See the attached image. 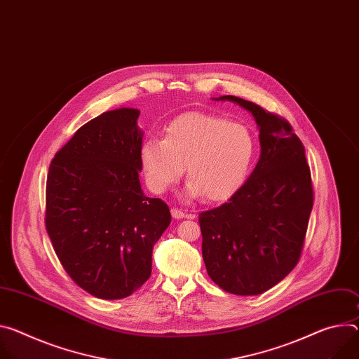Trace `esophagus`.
I'll use <instances>...</instances> for the list:
<instances>
[{"instance_id": "34e87169", "label": "esophagus", "mask_w": 359, "mask_h": 359, "mask_svg": "<svg viewBox=\"0 0 359 359\" xmlns=\"http://www.w3.org/2000/svg\"><path fill=\"white\" fill-rule=\"evenodd\" d=\"M172 216L175 217V219H183V217H193V215H186L183 210H180V209H176V208H173L172 209Z\"/></svg>"}]
</instances>
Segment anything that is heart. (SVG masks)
Listing matches in <instances>:
<instances>
[{"instance_id":"heart-1","label":"heart","mask_w":359,"mask_h":359,"mask_svg":"<svg viewBox=\"0 0 359 359\" xmlns=\"http://www.w3.org/2000/svg\"><path fill=\"white\" fill-rule=\"evenodd\" d=\"M255 151V137L246 126L216 114L189 113L172 120L163 139L144 140L139 160L153 193L176 184L186 165L187 196L203 194L209 202H223L245 183Z\"/></svg>"}]
</instances>
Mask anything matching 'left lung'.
Here are the masks:
<instances>
[{"mask_svg": "<svg viewBox=\"0 0 359 359\" xmlns=\"http://www.w3.org/2000/svg\"><path fill=\"white\" fill-rule=\"evenodd\" d=\"M257 127L260 157L245 184L219 208L202 212V255L210 279L233 295L252 297L297 266L313 206L305 147L282 117L235 95Z\"/></svg>", "mask_w": 359, "mask_h": 359, "instance_id": "left-lung-1", "label": "left lung"}]
</instances>
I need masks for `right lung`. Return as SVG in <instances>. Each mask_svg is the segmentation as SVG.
I'll return each instance as SVG.
<instances>
[{
    "label": "right lung",
    "instance_id": "add662e5",
    "mask_svg": "<svg viewBox=\"0 0 359 359\" xmlns=\"http://www.w3.org/2000/svg\"><path fill=\"white\" fill-rule=\"evenodd\" d=\"M137 109L81 126L51 160L46 227L70 278L100 299H123L151 273V252L170 224L169 206L144 196Z\"/></svg>",
    "mask_w": 359,
    "mask_h": 359
}]
</instances>
